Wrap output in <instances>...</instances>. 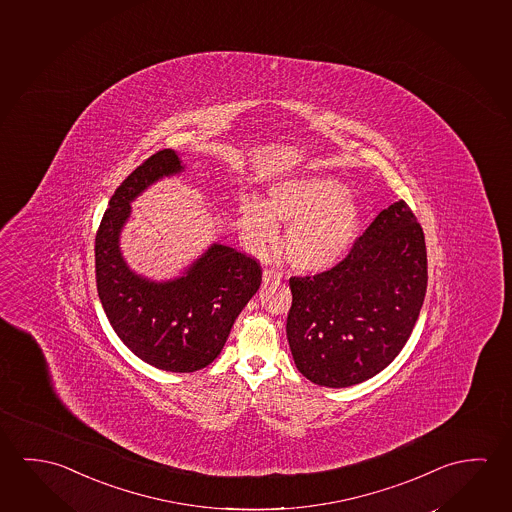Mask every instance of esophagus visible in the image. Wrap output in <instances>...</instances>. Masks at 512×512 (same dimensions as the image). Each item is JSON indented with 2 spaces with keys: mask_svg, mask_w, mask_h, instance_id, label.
I'll return each mask as SVG.
<instances>
[{
  "mask_svg": "<svg viewBox=\"0 0 512 512\" xmlns=\"http://www.w3.org/2000/svg\"><path fill=\"white\" fill-rule=\"evenodd\" d=\"M281 277H283L281 272H277V270H270V268L263 270V284L279 283Z\"/></svg>",
  "mask_w": 512,
  "mask_h": 512,
  "instance_id": "obj_1",
  "label": "esophagus"
}]
</instances>
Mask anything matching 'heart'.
<instances>
[{"mask_svg":"<svg viewBox=\"0 0 512 512\" xmlns=\"http://www.w3.org/2000/svg\"><path fill=\"white\" fill-rule=\"evenodd\" d=\"M240 228L254 247L274 242L277 220L290 224L284 252L295 270L318 274L338 265L356 242L359 206L338 179L299 176L268 188L265 203L245 195L238 204Z\"/></svg>","mask_w":512,"mask_h":512,"instance_id":"b5f03b06","label":"heart"}]
</instances>
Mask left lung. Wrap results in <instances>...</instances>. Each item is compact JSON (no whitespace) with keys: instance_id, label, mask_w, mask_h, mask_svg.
Wrapping results in <instances>:
<instances>
[{"instance_id":"1","label":"left lung","mask_w":512,"mask_h":512,"mask_svg":"<svg viewBox=\"0 0 512 512\" xmlns=\"http://www.w3.org/2000/svg\"><path fill=\"white\" fill-rule=\"evenodd\" d=\"M286 336L306 379L347 388L379 374L406 345L427 292L423 229L404 201L382 210L349 254L292 277Z\"/></svg>"}]
</instances>
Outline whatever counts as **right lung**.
I'll return each mask as SVG.
<instances>
[{
	"label": "right lung",
	"instance_id": "add662e5",
	"mask_svg": "<svg viewBox=\"0 0 512 512\" xmlns=\"http://www.w3.org/2000/svg\"><path fill=\"white\" fill-rule=\"evenodd\" d=\"M183 171L172 149L138 165L112 195L94 251L99 301L122 343L147 365L188 374L219 356L236 317L260 288L261 267L233 247L213 244L171 281L156 283L130 270L119 238L131 201L158 179Z\"/></svg>",
	"mask_w": 512,
	"mask_h": 512
}]
</instances>
